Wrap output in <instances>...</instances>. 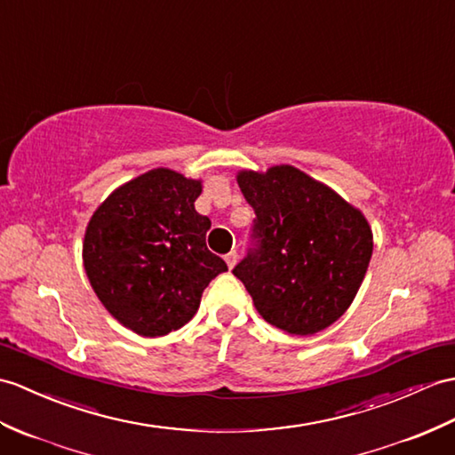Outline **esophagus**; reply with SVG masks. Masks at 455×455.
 Segmentation results:
<instances>
[{
    "label": "esophagus",
    "mask_w": 455,
    "mask_h": 455,
    "mask_svg": "<svg viewBox=\"0 0 455 455\" xmlns=\"http://www.w3.org/2000/svg\"><path fill=\"white\" fill-rule=\"evenodd\" d=\"M225 261H227V266H228V269H232L236 266V261H238V253H236V250H232V251H228L227 256H225Z\"/></svg>",
    "instance_id": "obj_1"
}]
</instances>
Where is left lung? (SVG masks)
I'll list each match as a JSON object with an SVG mask.
<instances>
[{
  "label": "left lung",
  "mask_w": 455,
  "mask_h": 455,
  "mask_svg": "<svg viewBox=\"0 0 455 455\" xmlns=\"http://www.w3.org/2000/svg\"><path fill=\"white\" fill-rule=\"evenodd\" d=\"M236 182L256 211L251 250L232 273L267 323L314 335L347 312L372 258V228L323 182L277 164L240 171Z\"/></svg>",
  "instance_id": "left-lung-1"
}]
</instances>
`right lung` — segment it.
Returning a JSON list of instances; mask_svg holds the SVG:
<instances>
[{"label":"right lung","instance_id":"right-lung-1","mask_svg":"<svg viewBox=\"0 0 455 455\" xmlns=\"http://www.w3.org/2000/svg\"><path fill=\"white\" fill-rule=\"evenodd\" d=\"M202 180L153 168L94 211L83 240L91 287L114 320L141 337H163L194 318L227 263L205 244L211 220L196 211Z\"/></svg>","mask_w":455,"mask_h":455}]
</instances>
